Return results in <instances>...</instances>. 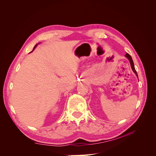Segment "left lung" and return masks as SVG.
<instances>
[{"mask_svg": "<svg viewBox=\"0 0 156 156\" xmlns=\"http://www.w3.org/2000/svg\"><path fill=\"white\" fill-rule=\"evenodd\" d=\"M125 56L129 60V62H130V65H131V69H132V70L133 71V72L135 73V75H136V76L138 77V75H137V73H136V70H135V66H134V63H133V60H132V58H131V56L128 54V53H126V55H125Z\"/></svg>", "mask_w": 156, "mask_h": 156, "instance_id": "left-lung-1", "label": "left lung"}]
</instances>
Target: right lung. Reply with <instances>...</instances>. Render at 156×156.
<instances>
[{
	"mask_svg": "<svg viewBox=\"0 0 156 156\" xmlns=\"http://www.w3.org/2000/svg\"><path fill=\"white\" fill-rule=\"evenodd\" d=\"M38 44H39V43H38ZM37 44H36V45H35V46L34 47V48H33V50H32V51H34V49H35V48H36V46L37 45Z\"/></svg>",
	"mask_w": 156,
	"mask_h": 156,
	"instance_id": "obj_1",
	"label": "right lung"
}]
</instances>
